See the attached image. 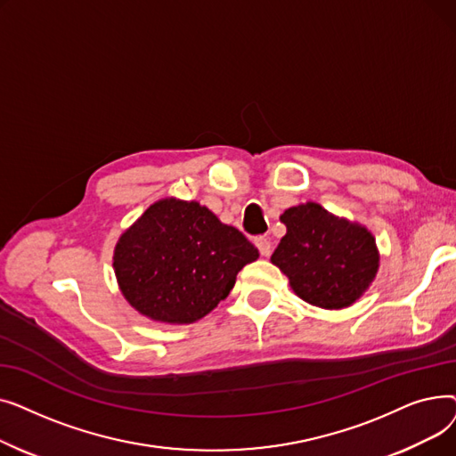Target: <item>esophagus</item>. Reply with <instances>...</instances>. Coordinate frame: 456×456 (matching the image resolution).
Instances as JSON below:
<instances>
[{
    "mask_svg": "<svg viewBox=\"0 0 456 456\" xmlns=\"http://www.w3.org/2000/svg\"><path fill=\"white\" fill-rule=\"evenodd\" d=\"M255 244H256V248H258L262 256H270V253H272V240H270L268 236H256L255 238Z\"/></svg>",
    "mask_w": 456,
    "mask_h": 456,
    "instance_id": "1",
    "label": "esophagus"
}]
</instances>
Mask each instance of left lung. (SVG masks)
<instances>
[{"label": "left lung", "instance_id": "left-lung-1", "mask_svg": "<svg viewBox=\"0 0 456 456\" xmlns=\"http://www.w3.org/2000/svg\"><path fill=\"white\" fill-rule=\"evenodd\" d=\"M281 238L272 262L290 279L294 292L322 308H344L361 297L379 270L371 232L337 218L318 203L284 210Z\"/></svg>", "mask_w": 456, "mask_h": 456}]
</instances>
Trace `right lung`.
<instances>
[{"label":"right lung","mask_w":456,"mask_h":456,"mask_svg":"<svg viewBox=\"0 0 456 456\" xmlns=\"http://www.w3.org/2000/svg\"><path fill=\"white\" fill-rule=\"evenodd\" d=\"M258 258L248 238L196 201L160 200L126 231L114 272L126 299L162 323H191L232 290L236 273Z\"/></svg>","instance_id":"add662e5"}]
</instances>
